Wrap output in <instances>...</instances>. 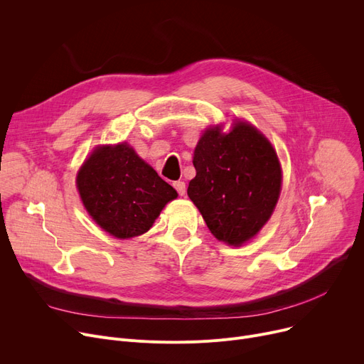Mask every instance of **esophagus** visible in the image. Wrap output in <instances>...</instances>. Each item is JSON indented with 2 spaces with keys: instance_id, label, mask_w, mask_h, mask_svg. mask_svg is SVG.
Returning a JSON list of instances; mask_svg holds the SVG:
<instances>
[{
  "instance_id": "34e87169",
  "label": "esophagus",
  "mask_w": 364,
  "mask_h": 364,
  "mask_svg": "<svg viewBox=\"0 0 364 364\" xmlns=\"http://www.w3.org/2000/svg\"><path fill=\"white\" fill-rule=\"evenodd\" d=\"M174 187H176V190L178 191L180 196H184V195H186V183H184V181H176V183H174Z\"/></svg>"
}]
</instances>
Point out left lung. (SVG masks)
I'll return each instance as SVG.
<instances>
[{
  "instance_id": "obj_1",
  "label": "left lung",
  "mask_w": 364,
  "mask_h": 364,
  "mask_svg": "<svg viewBox=\"0 0 364 364\" xmlns=\"http://www.w3.org/2000/svg\"><path fill=\"white\" fill-rule=\"evenodd\" d=\"M193 165L196 177L187 195L215 238L230 246L253 238L281 193V165L271 141L245 121H237L230 133L210 127L198 143Z\"/></svg>"
}]
</instances>
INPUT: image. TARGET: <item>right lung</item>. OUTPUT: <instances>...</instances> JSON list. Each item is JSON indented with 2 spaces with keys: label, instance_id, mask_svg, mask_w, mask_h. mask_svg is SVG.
<instances>
[{
  "label": "right lung",
  "instance_id": "1",
  "mask_svg": "<svg viewBox=\"0 0 364 364\" xmlns=\"http://www.w3.org/2000/svg\"><path fill=\"white\" fill-rule=\"evenodd\" d=\"M76 184L93 221L117 238L146 232L178 196L127 143L96 148L79 169Z\"/></svg>",
  "mask_w": 364,
  "mask_h": 364
}]
</instances>
